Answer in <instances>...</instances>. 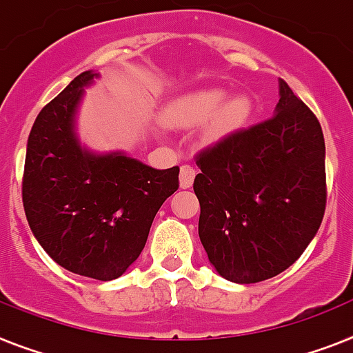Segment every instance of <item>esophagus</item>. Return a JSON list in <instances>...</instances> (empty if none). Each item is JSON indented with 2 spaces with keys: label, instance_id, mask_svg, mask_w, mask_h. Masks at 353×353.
Returning a JSON list of instances; mask_svg holds the SVG:
<instances>
[{
  "label": "esophagus",
  "instance_id": "34e87169",
  "mask_svg": "<svg viewBox=\"0 0 353 353\" xmlns=\"http://www.w3.org/2000/svg\"><path fill=\"white\" fill-rule=\"evenodd\" d=\"M194 174H196L194 168H191V165H188V164H183L182 168H180V188L182 189L191 188V185H193Z\"/></svg>",
  "mask_w": 353,
  "mask_h": 353
}]
</instances>
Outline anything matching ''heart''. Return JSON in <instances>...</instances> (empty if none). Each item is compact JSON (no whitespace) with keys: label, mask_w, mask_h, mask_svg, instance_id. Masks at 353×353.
<instances>
[{"label":"heart","mask_w":353,"mask_h":353,"mask_svg":"<svg viewBox=\"0 0 353 353\" xmlns=\"http://www.w3.org/2000/svg\"><path fill=\"white\" fill-rule=\"evenodd\" d=\"M252 115V103L245 95L229 99L223 88H202L174 99L164 110L165 122L182 128H198L211 121L212 135L241 128Z\"/></svg>","instance_id":"b5f03b06"}]
</instances>
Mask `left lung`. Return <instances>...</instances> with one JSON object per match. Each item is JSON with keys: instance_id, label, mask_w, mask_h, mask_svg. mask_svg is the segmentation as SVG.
Segmentation results:
<instances>
[{"instance_id": "8db88e82", "label": "left lung", "mask_w": 353, "mask_h": 353, "mask_svg": "<svg viewBox=\"0 0 353 353\" xmlns=\"http://www.w3.org/2000/svg\"><path fill=\"white\" fill-rule=\"evenodd\" d=\"M196 165L198 236L218 274L258 283L298 260L327 208L325 139L283 79L274 115L202 150Z\"/></svg>"}]
</instances>
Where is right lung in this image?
<instances>
[{"label":"right lung","instance_id":"right-lung-1","mask_svg":"<svg viewBox=\"0 0 353 353\" xmlns=\"http://www.w3.org/2000/svg\"><path fill=\"white\" fill-rule=\"evenodd\" d=\"M97 77L92 70L79 74L37 115L26 144L23 208L55 263L110 281L139 258L160 205L179 189L180 170H153L122 151L95 153L79 142V104Z\"/></svg>","mask_w":353,"mask_h":353}]
</instances>
